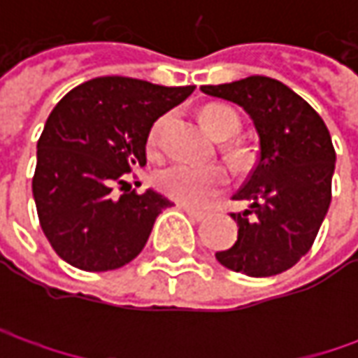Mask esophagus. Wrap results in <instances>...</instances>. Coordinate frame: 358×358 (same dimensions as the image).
Returning a JSON list of instances; mask_svg holds the SVG:
<instances>
[{
    "mask_svg": "<svg viewBox=\"0 0 358 358\" xmlns=\"http://www.w3.org/2000/svg\"><path fill=\"white\" fill-rule=\"evenodd\" d=\"M181 209H183V211H185V213L189 215V217H191L193 221H203V219L207 217V215L203 213V211H197V209H193V207H185V205H183Z\"/></svg>",
    "mask_w": 358,
    "mask_h": 358,
    "instance_id": "esophagus-1",
    "label": "esophagus"
}]
</instances>
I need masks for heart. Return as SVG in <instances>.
<instances>
[{
  "label": "heart",
  "instance_id": "b5f03b06",
  "mask_svg": "<svg viewBox=\"0 0 358 358\" xmlns=\"http://www.w3.org/2000/svg\"><path fill=\"white\" fill-rule=\"evenodd\" d=\"M201 121L207 127V131L219 141L231 139L233 135H237L241 127L239 115L227 105L219 103L205 105L201 111ZM167 123H169V115H163L153 123V127L149 131V139H147L151 151L159 149ZM229 155L237 165H247L251 161V153L241 147L231 149ZM227 171L219 165L171 163L155 175V185L163 195H167L169 199L177 201V203L191 205V207H203L205 203H209L211 197H215L223 187L227 185Z\"/></svg>",
  "mask_w": 358,
  "mask_h": 358
}]
</instances>
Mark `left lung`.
<instances>
[{
    "instance_id": "left-lung-1",
    "label": "left lung",
    "mask_w": 358,
    "mask_h": 358,
    "mask_svg": "<svg viewBox=\"0 0 358 358\" xmlns=\"http://www.w3.org/2000/svg\"><path fill=\"white\" fill-rule=\"evenodd\" d=\"M201 91L243 107L259 135V161L233 195L249 209L231 213L237 241L215 257L249 277L279 275L309 253L329 211L337 159L329 129L301 95L271 77L201 85Z\"/></svg>"
}]
</instances>
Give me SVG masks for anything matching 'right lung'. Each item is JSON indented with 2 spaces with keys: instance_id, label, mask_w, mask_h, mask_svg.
Wrapping results in <instances>:
<instances>
[{
  "instance_id": "1",
  "label": "right lung",
  "mask_w": 358,
  "mask_h": 358,
  "mask_svg": "<svg viewBox=\"0 0 358 358\" xmlns=\"http://www.w3.org/2000/svg\"><path fill=\"white\" fill-rule=\"evenodd\" d=\"M195 85L163 87L133 77H95L71 90L49 113L37 141L34 199L53 251L81 271H113L143 251L159 213L173 203L127 189L147 163L153 123L185 101Z\"/></svg>"
}]
</instances>
